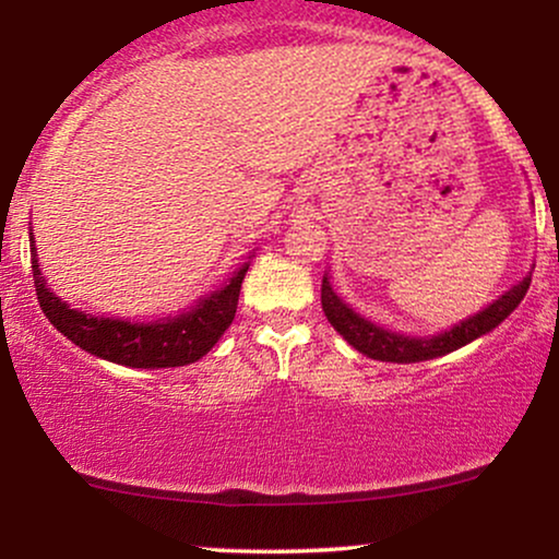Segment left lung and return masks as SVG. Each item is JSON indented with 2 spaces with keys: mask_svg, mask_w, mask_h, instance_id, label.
I'll use <instances>...</instances> for the list:
<instances>
[{
  "mask_svg": "<svg viewBox=\"0 0 559 559\" xmlns=\"http://www.w3.org/2000/svg\"><path fill=\"white\" fill-rule=\"evenodd\" d=\"M531 286V275H525L521 284H515L510 292H504L502 297L493 299L486 310L476 312V316L465 318L463 323L452 325L444 333H436V336H404V333L386 331L381 325L370 323L362 316H357L346 301L338 297L331 288L329 275H323V286H320V301H323V312L329 318V323L336 329L342 336L355 346L362 355L373 357L381 362H423L433 360V357L449 355V352L460 349V346L476 342V338L486 336V333L497 329L502 320L521 305L525 292Z\"/></svg>",
  "mask_w": 559,
  "mask_h": 559,
  "instance_id": "left-lung-1",
  "label": "left lung"
}]
</instances>
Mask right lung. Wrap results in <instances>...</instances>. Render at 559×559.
<instances>
[{
  "label": "right lung",
  "instance_id": "add662e5",
  "mask_svg": "<svg viewBox=\"0 0 559 559\" xmlns=\"http://www.w3.org/2000/svg\"><path fill=\"white\" fill-rule=\"evenodd\" d=\"M31 267H34L38 305L62 336H68L75 346L86 349L88 355L102 357V360L128 365V368L155 370L197 362L213 349L236 316L241 281L249 271V262H243L226 286L204 294L181 316H168L155 320V323H131V320L120 318L88 316V312L66 305L47 288L41 267H38L34 236H31Z\"/></svg>",
  "mask_w": 559,
  "mask_h": 559
}]
</instances>
